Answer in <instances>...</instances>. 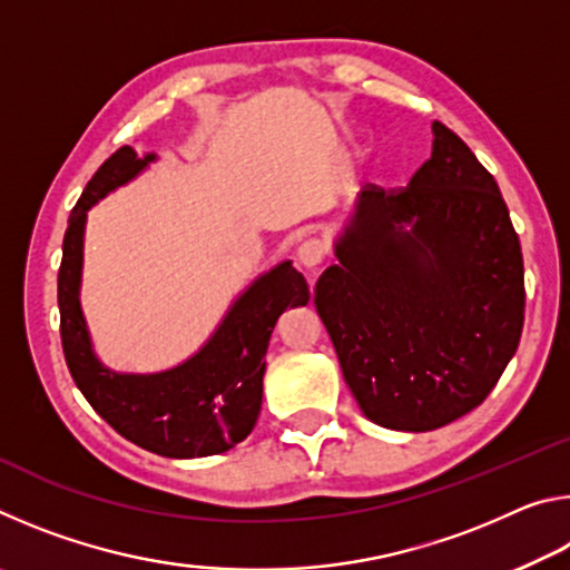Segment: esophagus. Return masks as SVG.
<instances>
[{
    "mask_svg": "<svg viewBox=\"0 0 570 570\" xmlns=\"http://www.w3.org/2000/svg\"><path fill=\"white\" fill-rule=\"evenodd\" d=\"M324 256H326V248H324V244H322L320 238L304 240V244L298 246V250H296L298 264H302L304 268H316V266L324 262Z\"/></svg>",
    "mask_w": 570,
    "mask_h": 570,
    "instance_id": "obj_1",
    "label": "esophagus"
}]
</instances>
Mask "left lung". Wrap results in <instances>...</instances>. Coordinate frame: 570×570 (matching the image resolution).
I'll list each match as a JSON object with an SVG mask.
<instances>
[{
  "instance_id": "8db88e82",
  "label": "left lung",
  "mask_w": 570,
  "mask_h": 570,
  "mask_svg": "<svg viewBox=\"0 0 570 570\" xmlns=\"http://www.w3.org/2000/svg\"><path fill=\"white\" fill-rule=\"evenodd\" d=\"M410 186L366 183L314 306L364 417L428 432L488 397L525 316L520 240L495 178L448 125Z\"/></svg>"
}]
</instances>
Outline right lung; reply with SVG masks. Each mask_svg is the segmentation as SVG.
<instances>
[{
	"mask_svg": "<svg viewBox=\"0 0 570 570\" xmlns=\"http://www.w3.org/2000/svg\"><path fill=\"white\" fill-rule=\"evenodd\" d=\"M156 156L138 158L122 146L90 178L67 220L62 264L57 274L60 336L77 390L125 440L163 458H206L248 438L262 412L266 350L286 306H304L308 288L292 264L248 286L230 306L208 344L176 370L118 374L92 354L80 312L85 218L92 204L138 176Z\"/></svg>",
	"mask_w": 570,
	"mask_h": 570,
	"instance_id": "right-lung-1",
	"label": "right lung"
}]
</instances>
